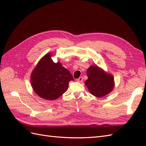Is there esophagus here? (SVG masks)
<instances>
[{"mask_svg": "<svg viewBox=\"0 0 146 146\" xmlns=\"http://www.w3.org/2000/svg\"><path fill=\"white\" fill-rule=\"evenodd\" d=\"M83 77H79V78L77 79V81L78 82H83Z\"/></svg>", "mask_w": 146, "mask_h": 146, "instance_id": "obj_1", "label": "esophagus"}]
</instances>
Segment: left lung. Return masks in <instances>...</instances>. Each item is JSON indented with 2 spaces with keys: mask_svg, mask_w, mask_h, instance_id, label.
I'll use <instances>...</instances> for the list:
<instances>
[{
  "mask_svg": "<svg viewBox=\"0 0 146 146\" xmlns=\"http://www.w3.org/2000/svg\"><path fill=\"white\" fill-rule=\"evenodd\" d=\"M88 79L85 84L90 93L96 98H102L111 92L115 86L112 74L97 65H91L86 71Z\"/></svg>",
  "mask_w": 146,
  "mask_h": 146,
  "instance_id": "left-lung-1",
  "label": "left lung"
}]
</instances>
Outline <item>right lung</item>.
I'll return each mask as SVG.
<instances>
[{
    "label": "right lung",
    "instance_id": "add662e5",
    "mask_svg": "<svg viewBox=\"0 0 146 146\" xmlns=\"http://www.w3.org/2000/svg\"><path fill=\"white\" fill-rule=\"evenodd\" d=\"M48 52L39 60L30 76L31 85L39 97L47 100L59 98L68 90L69 82L74 80L70 72L58 61H53Z\"/></svg>",
    "mask_w": 146,
    "mask_h": 146
}]
</instances>
